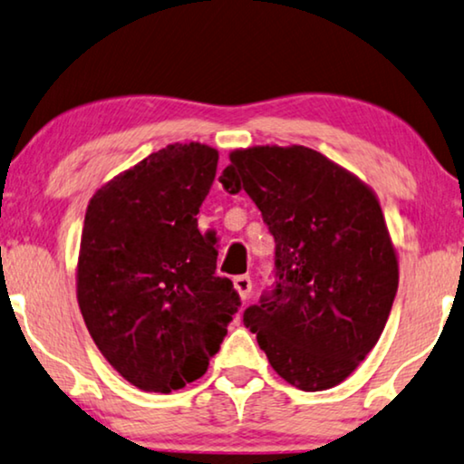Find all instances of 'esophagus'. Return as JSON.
<instances>
[{
    "label": "esophagus",
    "instance_id": "34e87169",
    "mask_svg": "<svg viewBox=\"0 0 464 464\" xmlns=\"http://www.w3.org/2000/svg\"><path fill=\"white\" fill-rule=\"evenodd\" d=\"M234 288H237L240 297L248 299V295H251V288H253V282H251V278L246 276V274H243V276L234 278Z\"/></svg>",
    "mask_w": 464,
    "mask_h": 464
}]
</instances>
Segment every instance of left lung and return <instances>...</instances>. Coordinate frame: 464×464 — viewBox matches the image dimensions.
<instances>
[{"instance_id":"left-lung-1","label":"left lung","mask_w":464,"mask_h":464,"mask_svg":"<svg viewBox=\"0 0 464 464\" xmlns=\"http://www.w3.org/2000/svg\"><path fill=\"white\" fill-rule=\"evenodd\" d=\"M245 190L274 237V285L243 314L274 371L304 392L345 381L377 345L398 293L379 200L305 146L234 150L219 178Z\"/></svg>"}]
</instances>
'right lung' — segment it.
<instances>
[{"mask_svg": "<svg viewBox=\"0 0 464 464\" xmlns=\"http://www.w3.org/2000/svg\"><path fill=\"white\" fill-rule=\"evenodd\" d=\"M218 159L205 144H169L87 205L79 307L104 358L144 392L203 377L240 307L232 280L216 276L218 240L197 219Z\"/></svg>", "mask_w": 464, "mask_h": 464, "instance_id": "right-lung-1", "label": "right lung"}]
</instances>
